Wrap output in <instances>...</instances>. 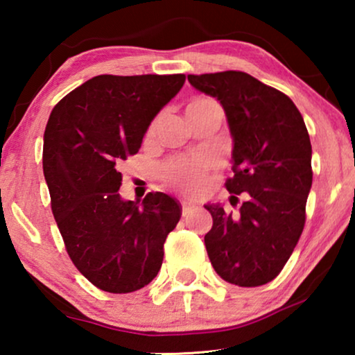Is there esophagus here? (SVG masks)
<instances>
[{
    "label": "esophagus",
    "instance_id": "34e87169",
    "mask_svg": "<svg viewBox=\"0 0 355 355\" xmlns=\"http://www.w3.org/2000/svg\"><path fill=\"white\" fill-rule=\"evenodd\" d=\"M181 207H182V216H187L189 213H192L197 208L193 202H182Z\"/></svg>",
    "mask_w": 355,
    "mask_h": 355
}]
</instances>
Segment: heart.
Instances as JSON below:
<instances>
[{"mask_svg":"<svg viewBox=\"0 0 355 355\" xmlns=\"http://www.w3.org/2000/svg\"><path fill=\"white\" fill-rule=\"evenodd\" d=\"M221 113L220 105L208 96H196L187 106V114H207V113ZM155 124L150 128V134H153ZM213 166L208 159H196V158H179L168 162L162 166V176L176 187L178 191L187 196L198 193L205 186L208 169Z\"/></svg>","mask_w":355,"mask_h":355,"instance_id":"1","label":"heart"}]
</instances>
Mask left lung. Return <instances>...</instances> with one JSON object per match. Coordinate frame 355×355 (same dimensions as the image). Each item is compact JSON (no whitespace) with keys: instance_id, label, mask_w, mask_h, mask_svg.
<instances>
[{"instance_id":"left-lung-1","label":"left lung","mask_w":355,"mask_h":355,"mask_svg":"<svg viewBox=\"0 0 355 355\" xmlns=\"http://www.w3.org/2000/svg\"><path fill=\"white\" fill-rule=\"evenodd\" d=\"M220 101L232 137L231 193L245 192L237 215L207 203L205 247L227 283L255 288L279 275L297 245L312 187V145L302 114L283 92L241 71L187 76Z\"/></svg>"}]
</instances>
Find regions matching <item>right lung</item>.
<instances>
[{"instance_id": "right-lung-1", "label": "right lung", "mask_w": 355, "mask_h": 355, "mask_svg": "<svg viewBox=\"0 0 355 355\" xmlns=\"http://www.w3.org/2000/svg\"><path fill=\"white\" fill-rule=\"evenodd\" d=\"M186 76H96L67 94L43 135L51 210L77 270L106 293L142 289L158 275L182 208L163 192L119 196V164L139 152L148 125Z\"/></svg>"}]
</instances>
